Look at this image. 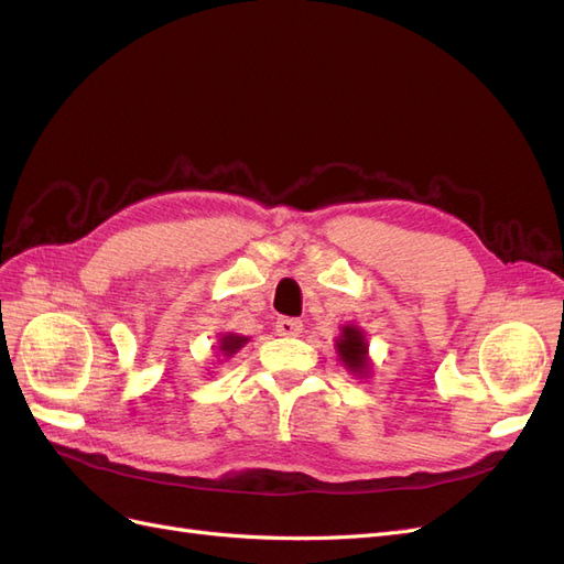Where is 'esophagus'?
Wrapping results in <instances>:
<instances>
[{"label":"esophagus","instance_id":"esophagus-1","mask_svg":"<svg viewBox=\"0 0 564 564\" xmlns=\"http://www.w3.org/2000/svg\"><path fill=\"white\" fill-rule=\"evenodd\" d=\"M301 329H303V322L296 317H280L275 322V332L280 336H299Z\"/></svg>","mask_w":564,"mask_h":564}]
</instances>
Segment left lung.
Returning a JSON list of instances; mask_svg holds the SVG:
<instances>
[{
	"label": "left lung",
	"instance_id": "8db88e82",
	"mask_svg": "<svg viewBox=\"0 0 564 564\" xmlns=\"http://www.w3.org/2000/svg\"><path fill=\"white\" fill-rule=\"evenodd\" d=\"M336 352L340 357V362L346 365V369L355 377H367L371 371V362H369V344L365 338V332L355 324H346L340 327V336L336 338Z\"/></svg>",
	"mask_w": 564,
	"mask_h": 564
}]
</instances>
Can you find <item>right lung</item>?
Wrapping results in <instances>:
<instances>
[{
  "instance_id": "1",
  "label": "right lung",
  "mask_w": 564,
  "mask_h": 564,
  "mask_svg": "<svg viewBox=\"0 0 564 564\" xmlns=\"http://www.w3.org/2000/svg\"><path fill=\"white\" fill-rule=\"evenodd\" d=\"M247 336H240V334H224L218 338V350H220V355L224 357H232L237 350L240 348H245V344H247Z\"/></svg>"
}]
</instances>
